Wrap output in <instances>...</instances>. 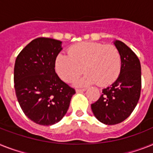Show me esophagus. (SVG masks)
Listing matches in <instances>:
<instances>
[{"label":"esophagus","instance_id":"obj_1","mask_svg":"<svg viewBox=\"0 0 153 153\" xmlns=\"http://www.w3.org/2000/svg\"><path fill=\"white\" fill-rule=\"evenodd\" d=\"M86 91V88H83V89H76V93H81V92H84Z\"/></svg>","mask_w":153,"mask_h":153}]
</instances>
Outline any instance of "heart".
<instances>
[{
	"label": "heart",
	"instance_id": "b5f03b06",
	"mask_svg": "<svg viewBox=\"0 0 153 153\" xmlns=\"http://www.w3.org/2000/svg\"><path fill=\"white\" fill-rule=\"evenodd\" d=\"M68 55L60 54L55 61L57 74L63 80L72 81L84 71L87 74L75 84L85 86L98 83L112 84L120 74L121 55L113 45L102 43L82 42L70 47Z\"/></svg>",
	"mask_w": 153,
	"mask_h": 153
}]
</instances>
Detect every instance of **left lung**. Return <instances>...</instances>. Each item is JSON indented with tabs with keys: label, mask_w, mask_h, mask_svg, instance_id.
Instances as JSON below:
<instances>
[{
	"label": "left lung",
	"mask_w": 153,
	"mask_h": 153,
	"mask_svg": "<svg viewBox=\"0 0 153 153\" xmlns=\"http://www.w3.org/2000/svg\"><path fill=\"white\" fill-rule=\"evenodd\" d=\"M113 44L121 55L120 74L91 104L94 117L106 125L117 124L129 117L138 102L142 88L141 64L137 55L120 40H114Z\"/></svg>",
	"instance_id": "8db88e82"
}]
</instances>
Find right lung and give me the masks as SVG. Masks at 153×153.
<instances>
[{"mask_svg": "<svg viewBox=\"0 0 153 153\" xmlns=\"http://www.w3.org/2000/svg\"><path fill=\"white\" fill-rule=\"evenodd\" d=\"M62 45L55 39H34L21 51L15 63L14 83L20 107L29 119L43 126L61 120L76 93L55 73Z\"/></svg>", "mask_w": 153, "mask_h": 153, "instance_id": "obj_1", "label": "right lung"}]
</instances>
